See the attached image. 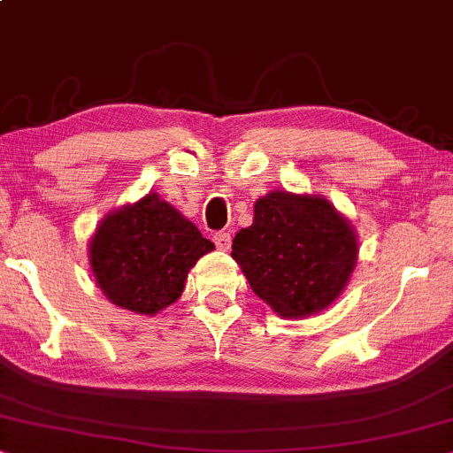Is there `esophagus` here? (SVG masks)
I'll return each mask as SVG.
<instances>
[{
    "label": "esophagus",
    "mask_w": 453,
    "mask_h": 453,
    "mask_svg": "<svg viewBox=\"0 0 453 453\" xmlns=\"http://www.w3.org/2000/svg\"><path fill=\"white\" fill-rule=\"evenodd\" d=\"M213 240H215V246L219 250H230L232 249V234L230 232H217Z\"/></svg>",
    "instance_id": "esophagus-1"
}]
</instances>
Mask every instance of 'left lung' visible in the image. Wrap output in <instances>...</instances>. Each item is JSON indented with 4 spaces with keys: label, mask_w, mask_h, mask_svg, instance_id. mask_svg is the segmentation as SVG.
<instances>
[{
    "label": "left lung",
    "mask_w": 453,
    "mask_h": 453,
    "mask_svg": "<svg viewBox=\"0 0 453 453\" xmlns=\"http://www.w3.org/2000/svg\"><path fill=\"white\" fill-rule=\"evenodd\" d=\"M232 257L252 292L283 319L317 315L346 288L358 258L354 227L327 198L269 192Z\"/></svg>",
    "instance_id": "obj_1"
}]
</instances>
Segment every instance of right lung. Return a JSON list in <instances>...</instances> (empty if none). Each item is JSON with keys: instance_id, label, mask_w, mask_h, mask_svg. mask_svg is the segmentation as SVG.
I'll return each instance as SVG.
<instances>
[{"instance_id": "1", "label": "right lung", "mask_w": 453, "mask_h": 453, "mask_svg": "<svg viewBox=\"0 0 453 453\" xmlns=\"http://www.w3.org/2000/svg\"><path fill=\"white\" fill-rule=\"evenodd\" d=\"M195 223L155 192L113 211L88 244L96 286L136 315H157L182 296L188 271L213 250Z\"/></svg>"}]
</instances>
